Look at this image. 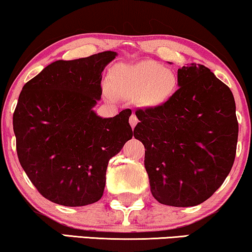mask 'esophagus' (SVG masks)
<instances>
[{
    "instance_id": "obj_1",
    "label": "esophagus",
    "mask_w": 252,
    "mask_h": 252,
    "mask_svg": "<svg viewBox=\"0 0 252 252\" xmlns=\"http://www.w3.org/2000/svg\"><path fill=\"white\" fill-rule=\"evenodd\" d=\"M129 124L130 126H132V128H134L136 124H138V118H136L135 114H132V116L129 117Z\"/></svg>"
}]
</instances>
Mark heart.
<instances>
[{"label":"heart","mask_w":252,"mask_h":252,"mask_svg":"<svg viewBox=\"0 0 252 252\" xmlns=\"http://www.w3.org/2000/svg\"><path fill=\"white\" fill-rule=\"evenodd\" d=\"M176 76L168 68L154 61L136 64H118L111 73V87L104 91L109 98L138 97L141 105H158L168 99L175 91Z\"/></svg>","instance_id":"1"}]
</instances>
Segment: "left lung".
<instances>
[{
	"label": "left lung",
	"instance_id": "left-lung-1",
	"mask_svg": "<svg viewBox=\"0 0 252 252\" xmlns=\"http://www.w3.org/2000/svg\"><path fill=\"white\" fill-rule=\"evenodd\" d=\"M178 86L164 103L136 109L134 138L145 146L154 198L189 207L212 197L229 175L238 123L233 93L207 67L179 68Z\"/></svg>",
	"mask_w": 252,
	"mask_h": 252
}]
</instances>
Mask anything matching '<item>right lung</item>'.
Wrapping results in <instances>:
<instances>
[{
	"label": "right lung",
	"instance_id": "1",
	"mask_svg": "<svg viewBox=\"0 0 252 252\" xmlns=\"http://www.w3.org/2000/svg\"><path fill=\"white\" fill-rule=\"evenodd\" d=\"M116 52L48 64L25 83L12 125L19 163L39 193L76 207L102 198L110 158L132 139L123 110L100 118L93 107L102 96V73Z\"/></svg>",
	"mask_w": 252,
	"mask_h": 252
}]
</instances>
